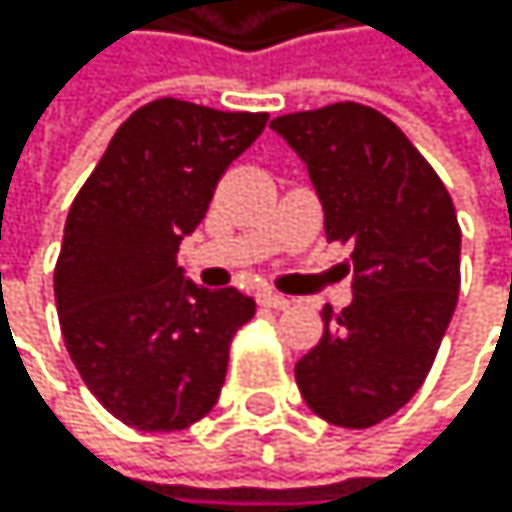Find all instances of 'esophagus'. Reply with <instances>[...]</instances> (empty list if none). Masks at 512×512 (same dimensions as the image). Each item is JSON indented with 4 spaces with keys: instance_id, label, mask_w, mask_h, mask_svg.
Wrapping results in <instances>:
<instances>
[{
    "instance_id": "1",
    "label": "esophagus",
    "mask_w": 512,
    "mask_h": 512,
    "mask_svg": "<svg viewBox=\"0 0 512 512\" xmlns=\"http://www.w3.org/2000/svg\"><path fill=\"white\" fill-rule=\"evenodd\" d=\"M258 301H261V307H267V310H285V307H288V298H282V294H276V291L258 294Z\"/></svg>"
}]
</instances>
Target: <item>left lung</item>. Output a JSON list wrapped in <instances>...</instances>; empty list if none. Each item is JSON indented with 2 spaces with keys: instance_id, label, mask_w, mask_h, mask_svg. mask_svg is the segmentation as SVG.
<instances>
[{
  "instance_id": "1",
  "label": "left lung",
  "mask_w": 512,
  "mask_h": 512,
  "mask_svg": "<svg viewBox=\"0 0 512 512\" xmlns=\"http://www.w3.org/2000/svg\"><path fill=\"white\" fill-rule=\"evenodd\" d=\"M270 128L304 159L328 242L353 248V304L322 313V338L294 378L322 421L375 427L421 390L455 313V202L396 122L365 104L288 113Z\"/></svg>"
}]
</instances>
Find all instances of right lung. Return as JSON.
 <instances>
[{
	"label": "right lung",
	"mask_w": 512,
	"mask_h": 512,
	"mask_svg": "<svg viewBox=\"0 0 512 512\" xmlns=\"http://www.w3.org/2000/svg\"><path fill=\"white\" fill-rule=\"evenodd\" d=\"M267 119L159 97L119 125L73 199L54 267L64 344L97 402L134 430H187L221 396L254 301L193 285L174 258Z\"/></svg>",
	"instance_id": "1"
}]
</instances>
